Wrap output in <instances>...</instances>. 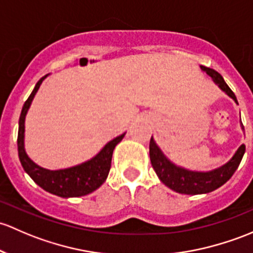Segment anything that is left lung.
Wrapping results in <instances>:
<instances>
[{
  "label": "left lung",
  "mask_w": 253,
  "mask_h": 253,
  "mask_svg": "<svg viewBox=\"0 0 253 253\" xmlns=\"http://www.w3.org/2000/svg\"><path fill=\"white\" fill-rule=\"evenodd\" d=\"M201 69L206 71L214 80L218 86L238 103L235 94L229 88V86L225 84L220 74H218L213 69L207 68V66H201ZM149 154H150L151 166L165 185H167L169 189L177 191V193L196 195V194H205L216 190L217 188L222 187L224 183H227L232 178L234 172L236 171L241 160H243V156L245 154V145H241L235 153V155L233 156L232 160L227 162L224 166L219 167L214 171L205 172V173L203 172H190L174 166L162 155L160 149L154 142L153 137H151L150 144H149Z\"/></svg>",
  "instance_id": "obj_1"
}]
</instances>
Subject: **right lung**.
I'll list each match as a JSON object with an SVG mask.
<instances>
[{"label":"right lung","instance_id":"right-lung-1","mask_svg":"<svg viewBox=\"0 0 253 253\" xmlns=\"http://www.w3.org/2000/svg\"><path fill=\"white\" fill-rule=\"evenodd\" d=\"M44 78L46 76L39 80L35 88L29 95L26 102L24 103L23 109H21L17 140L20 164L26 173L33 178L34 182L48 193L62 196V198H78V196L87 195V194L98 189L105 182L111 167L113 151L116 144H119L122 138L125 137V133L116 137L115 139L110 140L92 160L79 165V166L59 169V171H49V169H44L37 166L29 159L25 150H24V121H25V115L31 104V100H33L34 95L36 94L37 89H39L40 84Z\"/></svg>","mask_w":253,"mask_h":253}]
</instances>
